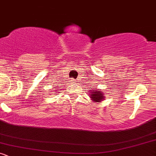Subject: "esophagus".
Returning <instances> with one entry per match:
<instances>
[{"instance_id":"34e87169","label":"esophagus","mask_w":156,"mask_h":156,"mask_svg":"<svg viewBox=\"0 0 156 156\" xmlns=\"http://www.w3.org/2000/svg\"><path fill=\"white\" fill-rule=\"evenodd\" d=\"M70 83H76V80L74 79H71L70 80Z\"/></svg>"}]
</instances>
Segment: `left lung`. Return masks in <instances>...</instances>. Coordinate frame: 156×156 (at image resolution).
Masks as SVG:
<instances>
[{
    "instance_id": "1",
    "label": "left lung",
    "mask_w": 156,
    "mask_h": 156,
    "mask_svg": "<svg viewBox=\"0 0 156 156\" xmlns=\"http://www.w3.org/2000/svg\"><path fill=\"white\" fill-rule=\"evenodd\" d=\"M89 92H90V93H89V95L93 102L100 103V102L104 101L105 100V94L103 92H102V89L100 90L99 89L92 87V89H90V91H89Z\"/></svg>"
}]
</instances>
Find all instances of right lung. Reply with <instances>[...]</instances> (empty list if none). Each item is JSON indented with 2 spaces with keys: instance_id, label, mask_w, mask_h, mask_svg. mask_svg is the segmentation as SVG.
Wrapping results in <instances>:
<instances>
[{
  "instance_id": "right-lung-1",
  "label": "right lung",
  "mask_w": 156,
  "mask_h": 156,
  "mask_svg": "<svg viewBox=\"0 0 156 156\" xmlns=\"http://www.w3.org/2000/svg\"><path fill=\"white\" fill-rule=\"evenodd\" d=\"M55 94H56V93H55Z\"/></svg>"
}]
</instances>
